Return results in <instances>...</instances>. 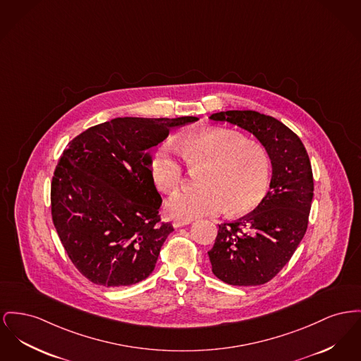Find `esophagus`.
<instances>
[{"instance_id": "esophagus-1", "label": "esophagus", "mask_w": 361, "mask_h": 361, "mask_svg": "<svg viewBox=\"0 0 361 361\" xmlns=\"http://www.w3.org/2000/svg\"><path fill=\"white\" fill-rule=\"evenodd\" d=\"M191 221H183V219H173V226L174 228H181V226H185V225H190Z\"/></svg>"}]
</instances>
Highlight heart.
I'll list each match as a JSON object with an SVG mask.
<instances>
[{"label": "heart", "instance_id": "heart-1", "mask_svg": "<svg viewBox=\"0 0 361 361\" xmlns=\"http://www.w3.org/2000/svg\"><path fill=\"white\" fill-rule=\"evenodd\" d=\"M204 170L202 190L174 193L166 210L171 216L192 221L226 210L231 215L254 212L264 199L270 184V157L260 145L248 142L229 129H204L164 145L151 161L155 185L165 192L177 190L184 181V166Z\"/></svg>", "mask_w": 361, "mask_h": 361}]
</instances>
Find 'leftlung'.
<instances>
[{
  "instance_id": "1",
  "label": "left lung",
  "mask_w": 361,
  "mask_h": 361,
  "mask_svg": "<svg viewBox=\"0 0 361 361\" xmlns=\"http://www.w3.org/2000/svg\"><path fill=\"white\" fill-rule=\"evenodd\" d=\"M210 118L251 132L271 159L270 191L254 212L221 224L209 251L212 273L221 281L234 286L263 285L290 260L307 232L314 197L310 157L296 133L271 116L228 110Z\"/></svg>"
}]
</instances>
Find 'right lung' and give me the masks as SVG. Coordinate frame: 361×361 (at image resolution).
Segmentation results:
<instances>
[{
	"label": "right lung",
	"mask_w": 361,
	"mask_h": 361,
	"mask_svg": "<svg viewBox=\"0 0 361 361\" xmlns=\"http://www.w3.org/2000/svg\"><path fill=\"white\" fill-rule=\"evenodd\" d=\"M195 121L118 117L68 143L51 180V218L65 252L92 283L129 286L152 273L174 229L158 214L149 151L170 128Z\"/></svg>",
	"instance_id": "add662e5"
}]
</instances>
